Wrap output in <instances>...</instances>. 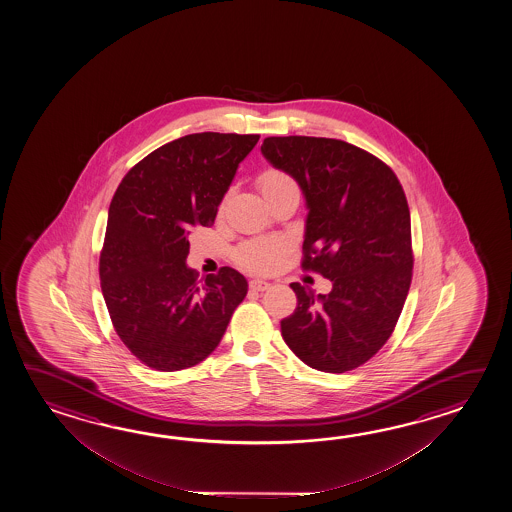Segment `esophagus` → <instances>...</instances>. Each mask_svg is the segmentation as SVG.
Masks as SVG:
<instances>
[{
    "label": "esophagus",
    "mask_w": 512,
    "mask_h": 512,
    "mask_svg": "<svg viewBox=\"0 0 512 512\" xmlns=\"http://www.w3.org/2000/svg\"><path fill=\"white\" fill-rule=\"evenodd\" d=\"M249 287H251L252 291H258V293H263V291L271 289V283L265 282V280H251V283H249Z\"/></svg>",
    "instance_id": "1"
}]
</instances>
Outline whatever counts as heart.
Listing matches in <instances>:
<instances>
[{"instance_id": "1", "label": "heart", "mask_w": 512, "mask_h": 512, "mask_svg": "<svg viewBox=\"0 0 512 512\" xmlns=\"http://www.w3.org/2000/svg\"><path fill=\"white\" fill-rule=\"evenodd\" d=\"M291 183V179L278 170H265L258 177L261 194H269L278 186ZM285 251V241L280 238H260V240L247 241L238 249V261L243 267L256 272L272 271Z\"/></svg>"}]
</instances>
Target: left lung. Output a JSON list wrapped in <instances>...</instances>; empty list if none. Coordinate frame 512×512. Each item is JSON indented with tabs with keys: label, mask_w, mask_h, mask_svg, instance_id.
Listing matches in <instances>:
<instances>
[{
	"label": "left lung",
	"mask_w": 512,
	"mask_h": 512,
	"mask_svg": "<svg viewBox=\"0 0 512 512\" xmlns=\"http://www.w3.org/2000/svg\"><path fill=\"white\" fill-rule=\"evenodd\" d=\"M261 153L302 188V267L333 283L329 294L291 283L298 307L282 320L283 340L313 370H355L392 335L412 282L403 186L381 159L337 139L267 137Z\"/></svg>",
	"instance_id": "obj_1"
}]
</instances>
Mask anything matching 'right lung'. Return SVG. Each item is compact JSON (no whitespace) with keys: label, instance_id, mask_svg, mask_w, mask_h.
<instances>
[{"label":"right lung","instance_id":"1","mask_svg":"<svg viewBox=\"0 0 512 512\" xmlns=\"http://www.w3.org/2000/svg\"><path fill=\"white\" fill-rule=\"evenodd\" d=\"M260 135L192 133L124 175L108 212L100 285L120 340L153 370H186L218 348L249 283L232 267L197 282L190 230L208 227Z\"/></svg>","mask_w":512,"mask_h":512}]
</instances>
